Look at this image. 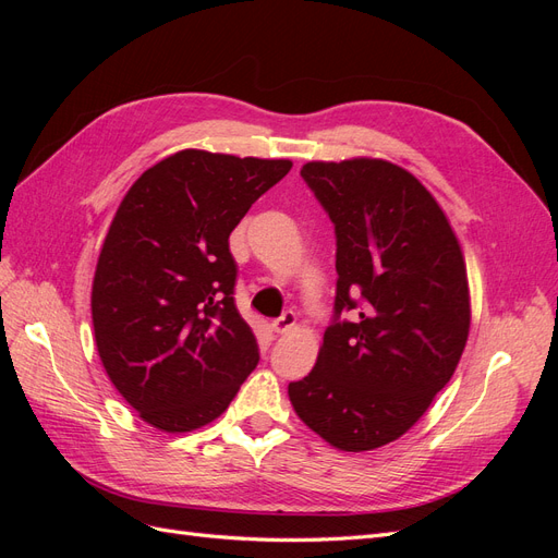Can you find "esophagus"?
Returning <instances> with one entry per match:
<instances>
[{
    "label": "esophagus",
    "mask_w": 558,
    "mask_h": 558,
    "mask_svg": "<svg viewBox=\"0 0 558 558\" xmlns=\"http://www.w3.org/2000/svg\"><path fill=\"white\" fill-rule=\"evenodd\" d=\"M295 314L293 312H286V314H281L275 324H272V330L277 332V335H286L289 330H293L295 328Z\"/></svg>",
    "instance_id": "esophagus-1"
}]
</instances>
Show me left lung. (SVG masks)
<instances>
[{
	"instance_id": "obj_1",
	"label": "left lung",
	"mask_w": 558,
	"mask_h": 558,
	"mask_svg": "<svg viewBox=\"0 0 558 558\" xmlns=\"http://www.w3.org/2000/svg\"><path fill=\"white\" fill-rule=\"evenodd\" d=\"M300 174L335 223L337 295L316 365L289 398L335 449L369 451L408 433L461 361L463 251L437 199L400 165L312 160ZM344 308L360 314L337 322Z\"/></svg>"
}]
</instances>
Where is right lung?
<instances>
[{"label": "right lung", "mask_w": 558, "mask_h": 558, "mask_svg": "<svg viewBox=\"0 0 558 558\" xmlns=\"http://www.w3.org/2000/svg\"><path fill=\"white\" fill-rule=\"evenodd\" d=\"M291 167L183 148L118 205L93 279L95 342L118 393L154 428L211 424L258 365L228 240Z\"/></svg>", "instance_id": "right-lung-1"}]
</instances>
